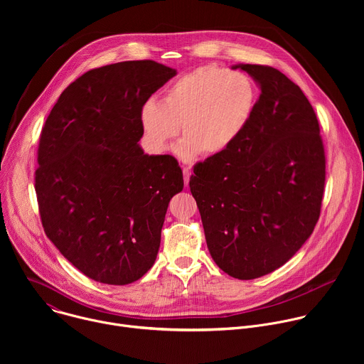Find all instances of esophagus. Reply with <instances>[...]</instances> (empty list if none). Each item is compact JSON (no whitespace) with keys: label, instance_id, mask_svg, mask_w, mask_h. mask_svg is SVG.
I'll return each mask as SVG.
<instances>
[{"label":"esophagus","instance_id":"1","mask_svg":"<svg viewBox=\"0 0 364 364\" xmlns=\"http://www.w3.org/2000/svg\"><path fill=\"white\" fill-rule=\"evenodd\" d=\"M183 174H184V184L188 186L190 177H191V168L190 167H183Z\"/></svg>","mask_w":364,"mask_h":364}]
</instances>
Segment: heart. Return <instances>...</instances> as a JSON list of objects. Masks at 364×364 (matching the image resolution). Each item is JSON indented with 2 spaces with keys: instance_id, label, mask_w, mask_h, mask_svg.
Here are the masks:
<instances>
[{
  "instance_id": "b5f03b06",
  "label": "heart",
  "mask_w": 364,
  "mask_h": 364,
  "mask_svg": "<svg viewBox=\"0 0 364 364\" xmlns=\"http://www.w3.org/2000/svg\"><path fill=\"white\" fill-rule=\"evenodd\" d=\"M256 102L257 89L247 75L203 66L168 83L161 102L146 100L139 119L154 149L164 151L183 124L180 157L190 160L197 152L212 157L239 139Z\"/></svg>"
}]
</instances>
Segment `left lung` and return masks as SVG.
<instances>
[{"instance_id": "1", "label": "left lung", "mask_w": 364, "mask_h": 364, "mask_svg": "<svg viewBox=\"0 0 364 364\" xmlns=\"http://www.w3.org/2000/svg\"><path fill=\"white\" fill-rule=\"evenodd\" d=\"M261 87L252 119L226 151L190 177L207 247L237 279L282 267L313 233L321 212L326 152L317 115L291 79L264 65H239Z\"/></svg>"}]
</instances>
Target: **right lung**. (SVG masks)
Listing matches in <instances>:
<instances>
[{"mask_svg": "<svg viewBox=\"0 0 364 364\" xmlns=\"http://www.w3.org/2000/svg\"><path fill=\"white\" fill-rule=\"evenodd\" d=\"M152 60L92 69L70 83L40 134L34 188L47 237L87 278L127 285L157 257L171 197L173 155H146L139 114L176 76Z\"/></svg>", "mask_w": 364, "mask_h": 364, "instance_id": "add662e5", "label": "right lung"}]
</instances>
